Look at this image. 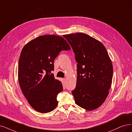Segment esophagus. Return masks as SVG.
<instances>
[{"label":"esophagus","mask_w":132,"mask_h":132,"mask_svg":"<svg viewBox=\"0 0 132 132\" xmlns=\"http://www.w3.org/2000/svg\"><path fill=\"white\" fill-rule=\"evenodd\" d=\"M63 82H66V78H63Z\"/></svg>","instance_id":"esophagus-1"}]
</instances>
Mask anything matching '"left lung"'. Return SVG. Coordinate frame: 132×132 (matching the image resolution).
Instances as JSON below:
<instances>
[{
	"label": "left lung",
	"instance_id": "1",
	"mask_svg": "<svg viewBox=\"0 0 132 132\" xmlns=\"http://www.w3.org/2000/svg\"><path fill=\"white\" fill-rule=\"evenodd\" d=\"M77 62V78L72 91L76 103L91 111L100 107L109 94L113 68L105 47L84 33L66 35Z\"/></svg>",
	"mask_w": 132,
	"mask_h": 132
}]
</instances>
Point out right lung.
<instances>
[{
  "label": "right lung",
  "instance_id": "add662e5",
  "mask_svg": "<svg viewBox=\"0 0 132 132\" xmlns=\"http://www.w3.org/2000/svg\"><path fill=\"white\" fill-rule=\"evenodd\" d=\"M71 50L62 37L43 35L29 42L22 49L18 62V81L23 95L35 110L47 113L57 105V95L63 90L55 79V59L62 51Z\"/></svg>",
  "mask_w": 132,
  "mask_h": 132
}]
</instances>
